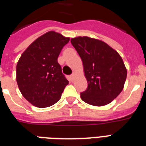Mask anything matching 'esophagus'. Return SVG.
Segmentation results:
<instances>
[{"label": "esophagus", "instance_id": "esophagus-1", "mask_svg": "<svg viewBox=\"0 0 146 146\" xmlns=\"http://www.w3.org/2000/svg\"><path fill=\"white\" fill-rule=\"evenodd\" d=\"M74 77H75V73H72L70 76V80H71V81H73V80H74Z\"/></svg>", "mask_w": 146, "mask_h": 146}]
</instances>
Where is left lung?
I'll list each match as a JSON object with an SVG mask.
<instances>
[{"instance_id": "8db88e82", "label": "left lung", "mask_w": 146, "mask_h": 146, "mask_svg": "<svg viewBox=\"0 0 146 146\" xmlns=\"http://www.w3.org/2000/svg\"><path fill=\"white\" fill-rule=\"evenodd\" d=\"M70 42L82 59L88 82L86 90L80 94L82 100L94 106L109 104L122 92L127 79L121 57L100 40L85 36Z\"/></svg>"}]
</instances>
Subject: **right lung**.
I'll return each mask as SVG.
<instances>
[{
	"mask_svg": "<svg viewBox=\"0 0 146 146\" xmlns=\"http://www.w3.org/2000/svg\"><path fill=\"white\" fill-rule=\"evenodd\" d=\"M70 41L50 31L29 46L17 65V82L22 95L38 108L54 104L69 83L57 62L60 53Z\"/></svg>",
	"mask_w": 146,
	"mask_h": 146,
	"instance_id": "right-lung-1",
	"label": "right lung"
}]
</instances>
